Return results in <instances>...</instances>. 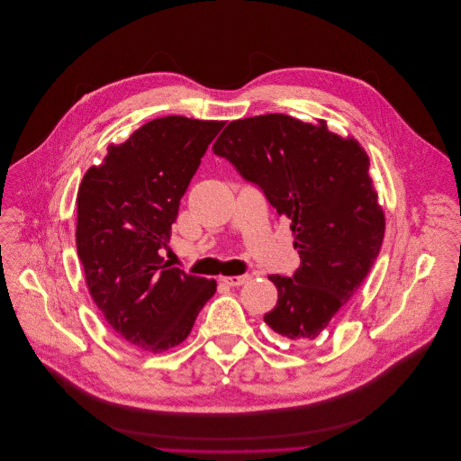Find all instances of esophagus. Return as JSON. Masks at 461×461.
<instances>
[{"label":"esophagus","instance_id":"34e87169","mask_svg":"<svg viewBox=\"0 0 461 461\" xmlns=\"http://www.w3.org/2000/svg\"><path fill=\"white\" fill-rule=\"evenodd\" d=\"M220 280H221L225 285H229V287H240V285H243V284L249 282V274H243V276H221Z\"/></svg>","mask_w":461,"mask_h":461}]
</instances>
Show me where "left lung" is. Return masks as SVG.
I'll return each mask as SVG.
<instances>
[{"label":"left lung","mask_w":461,"mask_h":461,"mask_svg":"<svg viewBox=\"0 0 461 461\" xmlns=\"http://www.w3.org/2000/svg\"><path fill=\"white\" fill-rule=\"evenodd\" d=\"M291 220L300 267L268 276L278 303L265 323L300 347L312 345L369 276L385 232L369 156L327 123L285 114L230 122L212 147Z\"/></svg>","instance_id":"obj_1"}]
</instances>
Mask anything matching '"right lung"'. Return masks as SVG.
Returning a JSON list of instances; mask_svg holds the SVG:
<instances>
[{
	"label": "right lung",
	"instance_id": "obj_1",
	"mask_svg": "<svg viewBox=\"0 0 461 461\" xmlns=\"http://www.w3.org/2000/svg\"><path fill=\"white\" fill-rule=\"evenodd\" d=\"M223 122L152 120L83 176L76 247L88 293L131 345L163 352L189 336L216 282L161 258L179 202Z\"/></svg>",
	"mask_w": 461,
	"mask_h": 461
}]
</instances>
